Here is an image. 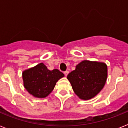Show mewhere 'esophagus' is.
<instances>
[{"mask_svg": "<svg viewBox=\"0 0 128 128\" xmlns=\"http://www.w3.org/2000/svg\"><path fill=\"white\" fill-rule=\"evenodd\" d=\"M68 73H69V72H68V70H66V71H65V72H64V74H65V76H67L68 74Z\"/></svg>", "mask_w": 128, "mask_h": 128, "instance_id": "34e87169", "label": "esophagus"}]
</instances>
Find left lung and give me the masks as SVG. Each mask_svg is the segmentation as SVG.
<instances>
[{"instance_id": "obj_1", "label": "left lung", "mask_w": 128, "mask_h": 128, "mask_svg": "<svg viewBox=\"0 0 128 128\" xmlns=\"http://www.w3.org/2000/svg\"><path fill=\"white\" fill-rule=\"evenodd\" d=\"M108 66L103 62L84 60L68 74L74 93L82 100L92 99L100 92L106 84Z\"/></svg>"}]
</instances>
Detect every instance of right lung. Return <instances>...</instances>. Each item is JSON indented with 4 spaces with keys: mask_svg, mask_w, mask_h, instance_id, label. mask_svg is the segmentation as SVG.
I'll return each instance as SVG.
<instances>
[{
    "mask_svg": "<svg viewBox=\"0 0 128 128\" xmlns=\"http://www.w3.org/2000/svg\"><path fill=\"white\" fill-rule=\"evenodd\" d=\"M64 76L59 70H48L43 63L22 72L24 86L30 95L37 98L48 96L54 90L58 81Z\"/></svg>",
    "mask_w": 128,
    "mask_h": 128,
    "instance_id": "add662e5",
    "label": "right lung"
}]
</instances>
